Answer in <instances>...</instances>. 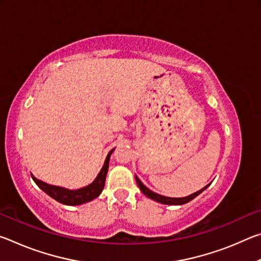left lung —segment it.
<instances>
[{
	"label": "left lung",
	"instance_id": "8db88e82",
	"mask_svg": "<svg viewBox=\"0 0 261 261\" xmlns=\"http://www.w3.org/2000/svg\"><path fill=\"white\" fill-rule=\"evenodd\" d=\"M136 180H137V184H138V187H139V189H140V191L143 192L145 196L146 197H148V198H151V199H153V200H155V201H158V202H161V204H165V205H183V204H187V202H189V201H191L192 199H194V198H196L198 194H200L202 191H204V190L208 187V185H206L205 188H202L201 190H199V191H197V192H194V193H192V194H190V196H188V197H183V198H170V197H165V196H161V194H158V193H155V192H153V191H151V190H149L148 188H146L145 187V185L141 183V180L137 177L136 176Z\"/></svg>",
	"mask_w": 261,
	"mask_h": 261
}]
</instances>
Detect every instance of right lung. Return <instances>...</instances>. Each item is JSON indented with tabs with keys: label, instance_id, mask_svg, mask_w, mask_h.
<instances>
[{
	"label": "right lung",
	"instance_id": "right-lung-1",
	"mask_svg": "<svg viewBox=\"0 0 261 261\" xmlns=\"http://www.w3.org/2000/svg\"><path fill=\"white\" fill-rule=\"evenodd\" d=\"M114 149L115 148H113L112 151L108 153L107 158H106V161H105L102 169L100 170V173L98 174V176H96V178L85 188H82L78 190H69L65 188L55 187V185L47 184L45 182H42V180H40V179L35 178L33 175H31V176H32V178L35 182V184H37L43 192H46L48 196L51 197L53 199H55L56 201L61 202V204L69 205V206L85 204V202L95 199V198L99 197L100 193L102 192L103 187H105V182H106V176H107V173H108L109 159H110V155H112Z\"/></svg>",
	"mask_w": 261,
	"mask_h": 261
}]
</instances>
